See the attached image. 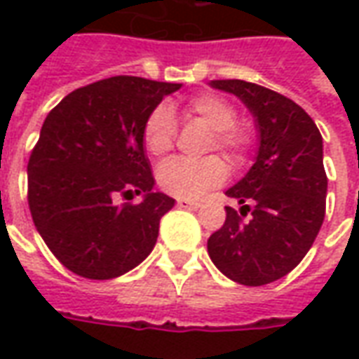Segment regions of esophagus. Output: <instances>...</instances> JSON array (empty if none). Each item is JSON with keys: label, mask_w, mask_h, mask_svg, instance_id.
Listing matches in <instances>:
<instances>
[{"label": "esophagus", "mask_w": 359, "mask_h": 359, "mask_svg": "<svg viewBox=\"0 0 359 359\" xmlns=\"http://www.w3.org/2000/svg\"><path fill=\"white\" fill-rule=\"evenodd\" d=\"M177 205L182 208V210H198V208H202V203L200 202H192V200H184V198H179V200H177Z\"/></svg>", "instance_id": "obj_1"}]
</instances>
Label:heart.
Here are the masks:
<instances>
[{
  "instance_id": "heart-1",
  "label": "heart",
  "mask_w": 359,
  "mask_h": 359,
  "mask_svg": "<svg viewBox=\"0 0 359 359\" xmlns=\"http://www.w3.org/2000/svg\"><path fill=\"white\" fill-rule=\"evenodd\" d=\"M188 115L200 118L202 123L215 130V146L223 149L233 161H241L248 146V138L236 128V111L223 97L202 94L192 97L187 103ZM177 134V123L169 105H157L149 113L144 128L142 140L151 156H165L172 148ZM226 179V165L223 159L211 156L202 161H192L184 157H172L159 165L157 182L167 194L177 198H200L211 188L219 187Z\"/></svg>"
}]
</instances>
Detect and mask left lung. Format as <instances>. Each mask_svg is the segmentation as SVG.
<instances>
[{"label": "left lung", "instance_id": "8db88e82", "mask_svg": "<svg viewBox=\"0 0 359 359\" xmlns=\"http://www.w3.org/2000/svg\"><path fill=\"white\" fill-rule=\"evenodd\" d=\"M210 86L248 107L257 154L250 171L225 192L241 203V213L225 208V225L210 236L208 254L234 283L269 285L300 264L323 225V138L308 113L283 94L246 81H211Z\"/></svg>", "mask_w": 359, "mask_h": 359}]
</instances>
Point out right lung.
Wrapping results in <instances>:
<instances>
[{"label":"right lung","instance_id":"add662e5","mask_svg":"<svg viewBox=\"0 0 359 359\" xmlns=\"http://www.w3.org/2000/svg\"><path fill=\"white\" fill-rule=\"evenodd\" d=\"M182 84L111 76L50 111L28 161L36 231L67 269L94 280L125 275L154 250L175 200L156 192L142 128ZM118 195L140 204L114 203Z\"/></svg>","mask_w":359,"mask_h":359}]
</instances>
